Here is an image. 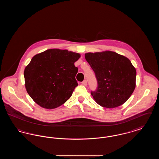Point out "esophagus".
<instances>
[{
    "label": "esophagus",
    "instance_id": "34e87169",
    "mask_svg": "<svg viewBox=\"0 0 159 159\" xmlns=\"http://www.w3.org/2000/svg\"><path fill=\"white\" fill-rule=\"evenodd\" d=\"M82 83V84L84 85V86H86L87 85V81H86V80H84Z\"/></svg>",
    "mask_w": 159,
    "mask_h": 159
}]
</instances>
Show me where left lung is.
I'll return each instance as SVG.
<instances>
[{
	"instance_id": "8db88e82",
	"label": "left lung",
	"mask_w": 159,
	"mask_h": 159,
	"mask_svg": "<svg viewBox=\"0 0 159 159\" xmlns=\"http://www.w3.org/2000/svg\"><path fill=\"white\" fill-rule=\"evenodd\" d=\"M84 57L98 81L97 89L91 92L95 102L109 108L124 104L136 86V69L130 61L110 51L88 52Z\"/></svg>"
}]
</instances>
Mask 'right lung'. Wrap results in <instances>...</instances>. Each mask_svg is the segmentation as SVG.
<instances>
[{
	"mask_svg": "<svg viewBox=\"0 0 159 159\" xmlns=\"http://www.w3.org/2000/svg\"><path fill=\"white\" fill-rule=\"evenodd\" d=\"M80 57L79 53L60 49L34 55L24 71L25 87L33 100L46 109L65 103L78 85L75 62Z\"/></svg>",
	"mask_w": 159,
	"mask_h": 159,
	"instance_id": "1",
	"label": "right lung"
}]
</instances>
